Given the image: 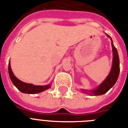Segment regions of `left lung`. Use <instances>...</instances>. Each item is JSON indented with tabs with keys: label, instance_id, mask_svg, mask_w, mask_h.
Wrapping results in <instances>:
<instances>
[{
	"label": "left lung",
	"instance_id": "1",
	"mask_svg": "<svg viewBox=\"0 0 128 128\" xmlns=\"http://www.w3.org/2000/svg\"><path fill=\"white\" fill-rule=\"evenodd\" d=\"M112 41V50H113V64L112 67L111 71L110 72L109 75L107 76L105 80L98 87L93 90H82V91L86 94H88L91 96H100L104 94L109 90L111 88L114 86L117 81L120 74V59L119 56L118 54V50L114 46L111 37L109 35L107 34Z\"/></svg>",
	"mask_w": 128,
	"mask_h": 128
}]
</instances>
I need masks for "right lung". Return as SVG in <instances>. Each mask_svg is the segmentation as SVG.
Here are the masks:
<instances>
[{
    "mask_svg": "<svg viewBox=\"0 0 128 128\" xmlns=\"http://www.w3.org/2000/svg\"><path fill=\"white\" fill-rule=\"evenodd\" d=\"M8 73L10 78L13 84L17 88V89L22 93L34 94L40 93L41 92L49 89L50 88V84L46 86H35L32 84L25 83V82H23L18 80L13 74L12 69H11L10 61L8 63Z\"/></svg>",
    "mask_w": 128,
    "mask_h": 128,
    "instance_id": "1",
    "label": "right lung"
}]
</instances>
